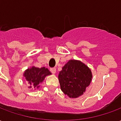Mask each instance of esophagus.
<instances>
[{
	"label": "esophagus",
	"mask_w": 121,
	"mask_h": 121,
	"mask_svg": "<svg viewBox=\"0 0 121 121\" xmlns=\"http://www.w3.org/2000/svg\"><path fill=\"white\" fill-rule=\"evenodd\" d=\"M50 72L52 74H55L56 72V68H51L50 69Z\"/></svg>",
	"instance_id": "esophagus-1"
}]
</instances>
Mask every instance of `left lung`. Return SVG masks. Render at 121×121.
<instances>
[{
    "instance_id": "left-lung-1",
    "label": "left lung",
    "mask_w": 121,
    "mask_h": 121,
    "mask_svg": "<svg viewBox=\"0 0 121 121\" xmlns=\"http://www.w3.org/2000/svg\"><path fill=\"white\" fill-rule=\"evenodd\" d=\"M58 79L61 91L72 99L82 96L92 79L91 69L80 61L71 60L62 67Z\"/></svg>"
}]
</instances>
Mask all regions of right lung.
<instances>
[{
	"label": "right lung",
	"mask_w": 121,
	"mask_h": 121,
	"mask_svg": "<svg viewBox=\"0 0 121 121\" xmlns=\"http://www.w3.org/2000/svg\"><path fill=\"white\" fill-rule=\"evenodd\" d=\"M50 74L51 73L47 68H38L33 66L25 71L23 76L29 84V88L35 89L39 87V85L45 80V77Z\"/></svg>",
	"instance_id": "right-lung-1"
}]
</instances>
